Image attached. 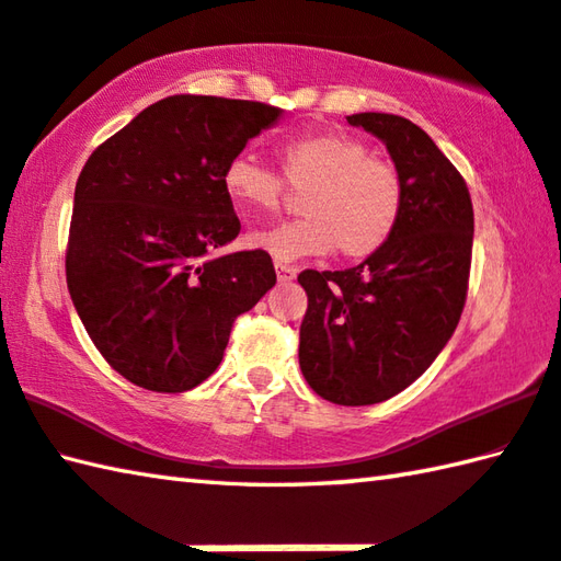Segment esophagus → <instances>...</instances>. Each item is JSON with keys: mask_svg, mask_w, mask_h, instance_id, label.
Returning a JSON list of instances; mask_svg holds the SVG:
<instances>
[{"mask_svg": "<svg viewBox=\"0 0 561 561\" xmlns=\"http://www.w3.org/2000/svg\"><path fill=\"white\" fill-rule=\"evenodd\" d=\"M276 273H278V280H280V283H288V280H293L295 276H298V268L290 266V263L276 261Z\"/></svg>", "mask_w": 561, "mask_h": 561, "instance_id": "34e87169", "label": "esophagus"}]
</instances>
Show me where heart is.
I'll return each mask as SVG.
<instances>
[{"label": "heart", "instance_id": "b5f03b06", "mask_svg": "<svg viewBox=\"0 0 561 561\" xmlns=\"http://www.w3.org/2000/svg\"><path fill=\"white\" fill-rule=\"evenodd\" d=\"M283 178L305 187L300 219L249 234L253 249L278 261L327 256L368 259L393 237L405 209V183L398 165L368 156V146L342 131L302 134L278 149ZM283 178L249 153L229 158L221 171L225 193L244 209H276Z\"/></svg>", "mask_w": 561, "mask_h": 561}]
</instances>
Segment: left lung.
I'll return each mask as SVG.
<instances>
[{
	"label": "left lung",
	"mask_w": 561,
	"mask_h": 561,
	"mask_svg": "<svg viewBox=\"0 0 561 561\" xmlns=\"http://www.w3.org/2000/svg\"><path fill=\"white\" fill-rule=\"evenodd\" d=\"M352 126L386 144L405 183L388 244L346 271H302L308 293L300 368L317 396L374 405L417 380L445 348L467 302L473 207L437 144L405 116L362 112Z\"/></svg>",
	"instance_id": "1"
}]
</instances>
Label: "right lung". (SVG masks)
Returning a JSON list of instances; mask_svg holds the SVG:
<instances>
[{"label":"right lung","instance_id":"right-lung-1","mask_svg":"<svg viewBox=\"0 0 561 561\" xmlns=\"http://www.w3.org/2000/svg\"><path fill=\"white\" fill-rule=\"evenodd\" d=\"M278 116L263 102L173 94L84 163L68 290L92 344L134 386L183 393L203 383L237 317L276 285L266 251H213L241 229L221 171Z\"/></svg>","mask_w":561,"mask_h":561}]
</instances>
